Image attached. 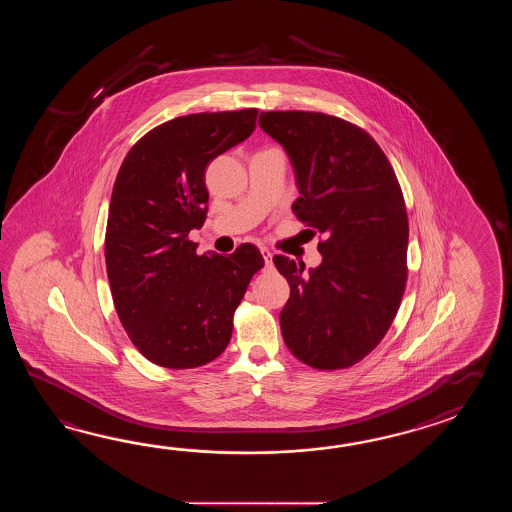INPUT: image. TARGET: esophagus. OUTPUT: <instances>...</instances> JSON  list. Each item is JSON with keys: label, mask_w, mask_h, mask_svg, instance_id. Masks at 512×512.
<instances>
[{"label": "esophagus", "mask_w": 512, "mask_h": 512, "mask_svg": "<svg viewBox=\"0 0 512 512\" xmlns=\"http://www.w3.org/2000/svg\"><path fill=\"white\" fill-rule=\"evenodd\" d=\"M261 256H263V260H265V263L267 265H271L272 263V252L267 249V247H261Z\"/></svg>", "instance_id": "obj_1"}]
</instances>
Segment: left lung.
<instances>
[{
	"label": "left lung",
	"instance_id": "8db88e82",
	"mask_svg": "<svg viewBox=\"0 0 512 512\" xmlns=\"http://www.w3.org/2000/svg\"><path fill=\"white\" fill-rule=\"evenodd\" d=\"M260 126L293 164L300 190L294 216L324 236L316 269L304 272L302 261L282 254L272 258L291 287L280 313L285 346L316 370L349 368L379 346L403 300V190L381 146L348 120L261 111Z\"/></svg>",
	"mask_w": 512,
	"mask_h": 512
}]
</instances>
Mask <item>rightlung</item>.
<instances>
[{"label":"right lung","mask_w":512,"mask_h":512,"mask_svg":"<svg viewBox=\"0 0 512 512\" xmlns=\"http://www.w3.org/2000/svg\"><path fill=\"white\" fill-rule=\"evenodd\" d=\"M258 109L168 120L133 144L113 185L106 269L120 324L153 364L190 370L229 346L232 318L265 265L252 243L197 256L207 218L205 170L256 128Z\"/></svg>","instance_id":"1"}]
</instances>
